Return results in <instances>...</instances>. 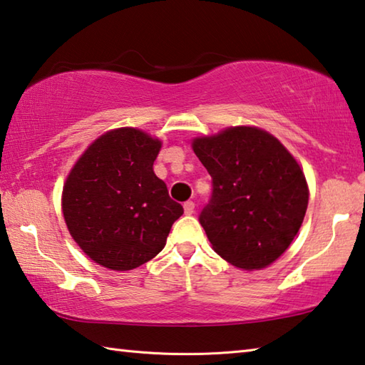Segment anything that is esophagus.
<instances>
[{
	"label": "esophagus",
	"instance_id": "1",
	"mask_svg": "<svg viewBox=\"0 0 365 365\" xmlns=\"http://www.w3.org/2000/svg\"><path fill=\"white\" fill-rule=\"evenodd\" d=\"M194 208H195V203L194 202H186L184 203V213L186 215H192L194 213Z\"/></svg>",
	"mask_w": 365,
	"mask_h": 365
}]
</instances>
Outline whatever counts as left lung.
Segmentation results:
<instances>
[{
  "label": "left lung",
  "mask_w": 365,
  "mask_h": 365,
  "mask_svg": "<svg viewBox=\"0 0 365 365\" xmlns=\"http://www.w3.org/2000/svg\"><path fill=\"white\" fill-rule=\"evenodd\" d=\"M213 178L200 225L213 250L244 271L282 257L303 225L309 187L290 150L258 126H227L192 139Z\"/></svg>",
  "instance_id": "obj_1"
}]
</instances>
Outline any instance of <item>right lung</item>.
<instances>
[{"label":"right lung","instance_id":"right-lung-1","mask_svg":"<svg viewBox=\"0 0 365 365\" xmlns=\"http://www.w3.org/2000/svg\"><path fill=\"white\" fill-rule=\"evenodd\" d=\"M162 140L139 128L101 134L76 160L62 189L72 239L94 263L131 271L163 250L184 213L153 173Z\"/></svg>","mask_w":365,"mask_h":365}]
</instances>
